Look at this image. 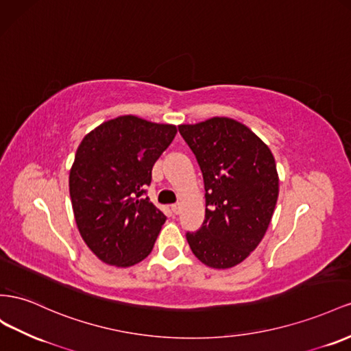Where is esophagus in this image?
Segmentation results:
<instances>
[{"label": "esophagus", "mask_w": 351, "mask_h": 351, "mask_svg": "<svg viewBox=\"0 0 351 351\" xmlns=\"http://www.w3.org/2000/svg\"><path fill=\"white\" fill-rule=\"evenodd\" d=\"M180 210H182V205H180V204H174V205H171V211H173L174 214H178V213H180Z\"/></svg>", "instance_id": "1"}]
</instances>
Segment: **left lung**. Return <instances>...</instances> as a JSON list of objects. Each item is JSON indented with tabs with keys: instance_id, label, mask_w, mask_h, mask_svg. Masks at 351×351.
Segmentation results:
<instances>
[{
	"instance_id": "left-lung-1",
	"label": "left lung",
	"mask_w": 351,
	"mask_h": 351,
	"mask_svg": "<svg viewBox=\"0 0 351 351\" xmlns=\"http://www.w3.org/2000/svg\"><path fill=\"white\" fill-rule=\"evenodd\" d=\"M196 156L205 184V220L186 239L199 261L229 269L257 248L267 232L279 195L274 158L241 122L215 117L178 125Z\"/></svg>"
}]
</instances>
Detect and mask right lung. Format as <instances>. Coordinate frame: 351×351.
<instances>
[{"mask_svg": "<svg viewBox=\"0 0 351 351\" xmlns=\"http://www.w3.org/2000/svg\"><path fill=\"white\" fill-rule=\"evenodd\" d=\"M176 134V125L124 115L82 138L69 193L82 239L103 263L130 267L152 251L167 217L145 196L146 186Z\"/></svg>", "mask_w": 351, "mask_h": 351, "instance_id": "add662e5", "label": "right lung"}]
</instances>
